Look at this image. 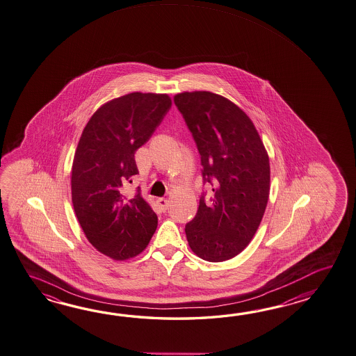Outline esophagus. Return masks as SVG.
I'll use <instances>...</instances> for the list:
<instances>
[{
    "label": "esophagus",
    "instance_id": "1",
    "mask_svg": "<svg viewBox=\"0 0 356 356\" xmlns=\"http://www.w3.org/2000/svg\"><path fill=\"white\" fill-rule=\"evenodd\" d=\"M157 203H159V208H161L163 212H166L167 208H168V200L165 199V197H159V199H157Z\"/></svg>",
    "mask_w": 356,
    "mask_h": 356
}]
</instances>
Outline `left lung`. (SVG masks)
<instances>
[{"mask_svg": "<svg viewBox=\"0 0 356 356\" xmlns=\"http://www.w3.org/2000/svg\"><path fill=\"white\" fill-rule=\"evenodd\" d=\"M175 104L200 154L203 184L212 186L199 199L185 232L191 250L208 261L236 257L253 238L267 207L269 159L244 111L211 92H184Z\"/></svg>", "mask_w": 356, "mask_h": 356, "instance_id": "8db88e82", "label": "left lung"}]
</instances>
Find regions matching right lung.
<instances>
[{"label": "right lung", "instance_id": "right-lung-1", "mask_svg": "<svg viewBox=\"0 0 356 356\" xmlns=\"http://www.w3.org/2000/svg\"><path fill=\"white\" fill-rule=\"evenodd\" d=\"M167 95L130 93L104 103L88 121L74 156V211L89 243L115 261L142 253L157 229V214L138 188L122 186L138 174L134 154L171 108Z\"/></svg>", "mask_w": 356, "mask_h": 356}]
</instances>
